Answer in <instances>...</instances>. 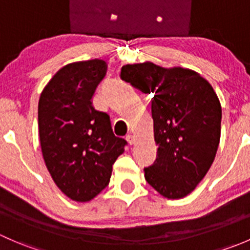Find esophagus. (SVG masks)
Masks as SVG:
<instances>
[{"instance_id":"1","label":"esophagus","mask_w":250,"mask_h":250,"mask_svg":"<svg viewBox=\"0 0 250 250\" xmlns=\"http://www.w3.org/2000/svg\"><path fill=\"white\" fill-rule=\"evenodd\" d=\"M125 139H127V141L130 144V145H133V144H135V138H134V135L128 134L127 137H125Z\"/></svg>"}]
</instances>
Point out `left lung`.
<instances>
[{"label": "left lung", "instance_id": "8db88e82", "mask_svg": "<svg viewBox=\"0 0 250 250\" xmlns=\"http://www.w3.org/2000/svg\"><path fill=\"white\" fill-rule=\"evenodd\" d=\"M121 78L153 95L151 113L158 146L145 179L166 198L188 196L210 168L221 132V105L207 80L184 67L153 62L125 65Z\"/></svg>", "mask_w": 250, "mask_h": 250}]
</instances>
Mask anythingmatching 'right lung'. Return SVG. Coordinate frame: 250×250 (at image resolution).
Returning <instances> with one entry per match:
<instances>
[{
	"mask_svg": "<svg viewBox=\"0 0 250 250\" xmlns=\"http://www.w3.org/2000/svg\"><path fill=\"white\" fill-rule=\"evenodd\" d=\"M104 60L65 65L42 90L39 132L47 169L62 193L88 202L110 183L127 141L113 134L110 116L92 98L106 75Z\"/></svg>",
	"mask_w": 250,
	"mask_h": 250,
	"instance_id": "right-lung-1",
	"label": "right lung"
}]
</instances>
